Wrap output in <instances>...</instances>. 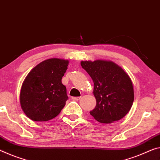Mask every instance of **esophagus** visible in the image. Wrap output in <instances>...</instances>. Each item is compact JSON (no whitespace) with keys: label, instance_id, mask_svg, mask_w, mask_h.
I'll return each instance as SVG.
<instances>
[{"label":"esophagus","instance_id":"esophagus-1","mask_svg":"<svg viewBox=\"0 0 160 160\" xmlns=\"http://www.w3.org/2000/svg\"><path fill=\"white\" fill-rule=\"evenodd\" d=\"M72 100H73V101H78V100H79L80 99H81V97H72Z\"/></svg>","mask_w":160,"mask_h":160}]
</instances>
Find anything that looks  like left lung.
I'll return each instance as SVG.
<instances>
[{
	"label": "left lung",
	"instance_id": "obj_1",
	"mask_svg": "<svg viewBox=\"0 0 160 160\" xmlns=\"http://www.w3.org/2000/svg\"><path fill=\"white\" fill-rule=\"evenodd\" d=\"M94 82L97 105L90 114L100 123L109 124L122 119L134 102V88L128 74L112 61L81 62Z\"/></svg>",
	"mask_w": 160,
	"mask_h": 160
}]
</instances>
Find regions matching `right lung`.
Listing matches in <instances>:
<instances>
[{
	"mask_svg": "<svg viewBox=\"0 0 160 160\" xmlns=\"http://www.w3.org/2000/svg\"><path fill=\"white\" fill-rule=\"evenodd\" d=\"M68 60L50 58L32 69L21 87L20 102L23 111L35 122L48 121L56 117L68 99L61 83Z\"/></svg>",
	"mask_w": 160,
	"mask_h": 160,
	"instance_id": "right-lung-1",
	"label": "right lung"
}]
</instances>
